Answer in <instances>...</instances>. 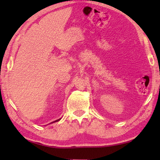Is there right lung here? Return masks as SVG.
Instances as JSON below:
<instances>
[{"label": "right lung", "instance_id": "obj_1", "mask_svg": "<svg viewBox=\"0 0 160 160\" xmlns=\"http://www.w3.org/2000/svg\"><path fill=\"white\" fill-rule=\"evenodd\" d=\"M61 119V118H60ZM60 119H58V120H56V121H53V122H56V121H58L59 120H60ZM53 122H52V123H53Z\"/></svg>", "mask_w": 160, "mask_h": 160}]
</instances>
